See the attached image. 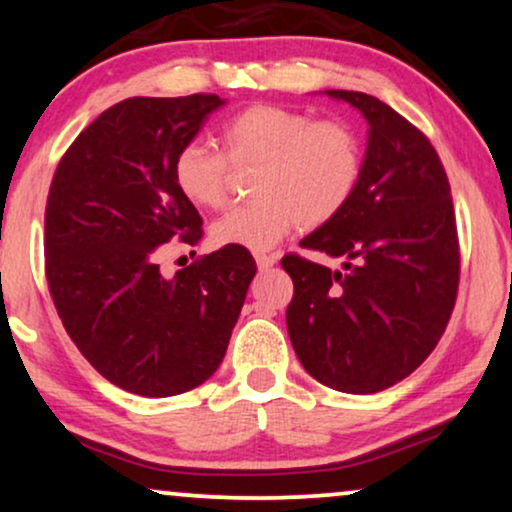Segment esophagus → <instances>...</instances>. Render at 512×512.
<instances>
[{
    "instance_id": "esophagus-1",
    "label": "esophagus",
    "mask_w": 512,
    "mask_h": 512,
    "mask_svg": "<svg viewBox=\"0 0 512 512\" xmlns=\"http://www.w3.org/2000/svg\"><path fill=\"white\" fill-rule=\"evenodd\" d=\"M255 262H257V269H260V271H269L271 267H276L278 255H267V252H257Z\"/></svg>"
}]
</instances>
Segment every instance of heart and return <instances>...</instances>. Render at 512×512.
Returning <instances> with one entry per match:
<instances>
[{"label": "heart", "mask_w": 512, "mask_h": 512, "mask_svg": "<svg viewBox=\"0 0 512 512\" xmlns=\"http://www.w3.org/2000/svg\"><path fill=\"white\" fill-rule=\"evenodd\" d=\"M222 153L203 141L179 148L172 177L181 196L198 208H219L229 193L232 167L257 165L250 191L212 224L219 248L271 250L297 224L319 226L345 208L361 177L357 134L345 122L255 103L219 129Z\"/></svg>", "instance_id": "b5f03b06"}]
</instances>
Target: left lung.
Instances as JSON below:
<instances>
[{
  "mask_svg": "<svg viewBox=\"0 0 512 512\" xmlns=\"http://www.w3.org/2000/svg\"><path fill=\"white\" fill-rule=\"evenodd\" d=\"M364 115L368 141L349 203L304 236L342 257V271L286 255L295 283L286 323L312 378L349 394L387 390L430 357L458 290V238L449 179L428 139L387 103L326 89Z\"/></svg>",
  "mask_w": 512,
  "mask_h": 512,
  "instance_id": "1",
  "label": "left lung"
}]
</instances>
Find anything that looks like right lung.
<instances>
[{"label": "right lung", "instance_id": "add662e5", "mask_svg": "<svg viewBox=\"0 0 512 512\" xmlns=\"http://www.w3.org/2000/svg\"><path fill=\"white\" fill-rule=\"evenodd\" d=\"M224 103L215 94L115 103L51 181L44 255L56 312L84 359L141 397L189 392L217 371L257 271L243 248H219L174 276L158 267L165 243L203 236L172 163Z\"/></svg>", "mask_w": 512, "mask_h": 512}]
</instances>
